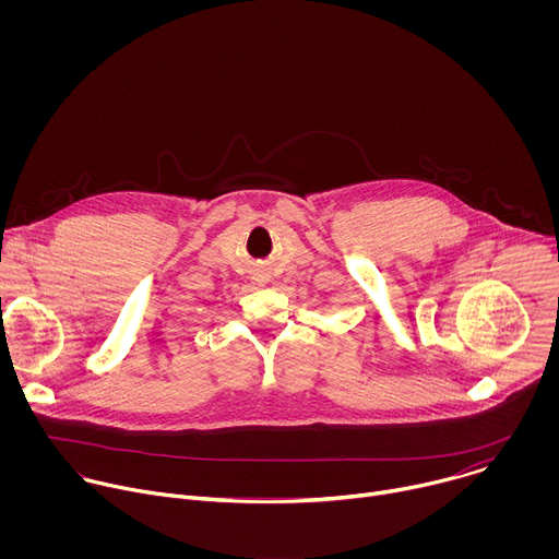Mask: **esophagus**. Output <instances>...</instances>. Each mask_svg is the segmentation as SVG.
<instances>
[{
    "mask_svg": "<svg viewBox=\"0 0 559 559\" xmlns=\"http://www.w3.org/2000/svg\"><path fill=\"white\" fill-rule=\"evenodd\" d=\"M257 281H259V283H267L270 278H267V274H263V276H261V278H257Z\"/></svg>",
    "mask_w": 559,
    "mask_h": 559,
    "instance_id": "obj_1",
    "label": "esophagus"
}]
</instances>
